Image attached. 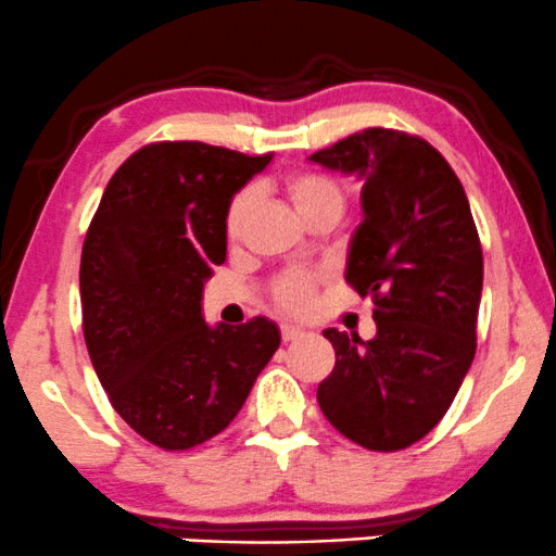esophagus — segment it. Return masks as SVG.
Listing matches in <instances>:
<instances>
[{
    "instance_id": "34e87169",
    "label": "esophagus",
    "mask_w": 556,
    "mask_h": 556,
    "mask_svg": "<svg viewBox=\"0 0 556 556\" xmlns=\"http://www.w3.org/2000/svg\"><path fill=\"white\" fill-rule=\"evenodd\" d=\"M280 338H283V343L299 341V338H304V330L299 325H280Z\"/></svg>"
}]
</instances>
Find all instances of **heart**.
Masks as SVG:
<instances>
[{"instance_id": "1", "label": "heart", "mask_w": 556, "mask_h": 556, "mask_svg": "<svg viewBox=\"0 0 556 556\" xmlns=\"http://www.w3.org/2000/svg\"><path fill=\"white\" fill-rule=\"evenodd\" d=\"M286 194H289L291 205L304 220L317 218L323 213H343L345 192L336 179L315 172H299L286 179ZM252 192L241 189L231 198L224 215V233L228 241H237L244 233L247 218L252 211ZM312 293H315V276L304 270H291L276 278L273 283V299L283 306V309L302 312L309 306Z\"/></svg>"}]
</instances>
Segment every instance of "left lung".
I'll return each mask as SVG.
<instances>
[{"instance_id":"left-lung-1","label":"left lung","mask_w":556,"mask_h":556,"mask_svg":"<svg viewBox=\"0 0 556 556\" xmlns=\"http://www.w3.org/2000/svg\"><path fill=\"white\" fill-rule=\"evenodd\" d=\"M309 159L364 179L345 280L377 323L371 341L325 330L336 367L317 403L351 442L395 453L440 424L473 362L479 231L460 179L419 135L369 127Z\"/></svg>"}]
</instances>
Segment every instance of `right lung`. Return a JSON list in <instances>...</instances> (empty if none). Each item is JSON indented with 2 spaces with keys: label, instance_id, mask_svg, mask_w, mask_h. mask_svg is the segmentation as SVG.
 I'll list each match as a JSON object with an SVG mask.
<instances>
[{
  "label": "right lung",
  "instance_id": "add662e5",
  "mask_svg": "<svg viewBox=\"0 0 556 556\" xmlns=\"http://www.w3.org/2000/svg\"><path fill=\"white\" fill-rule=\"evenodd\" d=\"M273 153L150 142L111 176L85 233L83 332L111 406L142 440L189 450L224 432L280 345L276 323L202 319L226 260L228 202Z\"/></svg>",
  "mask_w": 556,
  "mask_h": 556
}]
</instances>
